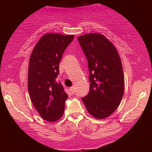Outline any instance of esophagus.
Segmentation results:
<instances>
[{
  "label": "esophagus",
  "instance_id": "34e87169",
  "mask_svg": "<svg viewBox=\"0 0 152 152\" xmlns=\"http://www.w3.org/2000/svg\"><path fill=\"white\" fill-rule=\"evenodd\" d=\"M70 91H71V93L74 94V93H75V88H74V86L71 87V88H70Z\"/></svg>",
  "mask_w": 152,
  "mask_h": 152
}]
</instances>
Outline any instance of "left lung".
<instances>
[{
    "instance_id": "1",
    "label": "left lung",
    "mask_w": 152,
    "mask_h": 152,
    "mask_svg": "<svg viewBox=\"0 0 152 152\" xmlns=\"http://www.w3.org/2000/svg\"><path fill=\"white\" fill-rule=\"evenodd\" d=\"M78 41L88 60L89 93L82 98L94 117L105 118L117 109L124 91V76L117 50L100 34L78 36Z\"/></svg>"
}]
</instances>
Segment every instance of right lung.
<instances>
[{
	"mask_svg": "<svg viewBox=\"0 0 152 152\" xmlns=\"http://www.w3.org/2000/svg\"><path fill=\"white\" fill-rule=\"evenodd\" d=\"M74 38V35H43L30 56L28 93L35 109L48 121H57L64 114L68 95L57 77L63 53Z\"/></svg>",
	"mask_w": 152,
	"mask_h": 152,
	"instance_id": "right-lung-1",
	"label": "right lung"
}]
</instances>
